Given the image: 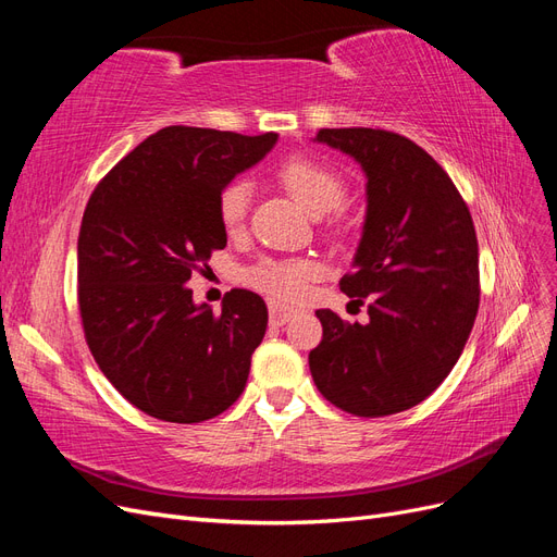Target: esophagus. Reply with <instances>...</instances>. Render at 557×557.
Here are the masks:
<instances>
[{
	"label": "esophagus",
	"instance_id": "obj_1",
	"mask_svg": "<svg viewBox=\"0 0 557 557\" xmlns=\"http://www.w3.org/2000/svg\"><path fill=\"white\" fill-rule=\"evenodd\" d=\"M297 313V309H290V307H281V305H272L269 307V323L281 327L288 323V320Z\"/></svg>",
	"mask_w": 557,
	"mask_h": 557
}]
</instances>
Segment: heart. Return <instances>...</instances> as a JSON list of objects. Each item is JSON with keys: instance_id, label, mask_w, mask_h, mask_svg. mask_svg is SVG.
I'll use <instances>...</instances> for the list:
<instances>
[{"instance_id": "obj_1", "label": "heart", "mask_w": 557, "mask_h": 557, "mask_svg": "<svg viewBox=\"0 0 557 557\" xmlns=\"http://www.w3.org/2000/svg\"><path fill=\"white\" fill-rule=\"evenodd\" d=\"M278 178L301 207L313 218H323L339 209L346 199V181L334 166L315 158H290L281 164ZM252 188L244 178L227 183L218 195V215L225 230H239L248 215ZM318 276V267L309 260H262L248 272V283L278 299H299L309 281Z\"/></svg>"}]
</instances>
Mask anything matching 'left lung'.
<instances>
[{"instance_id":"8db88e82","label":"left lung","mask_w":557,"mask_h":557,"mask_svg":"<svg viewBox=\"0 0 557 557\" xmlns=\"http://www.w3.org/2000/svg\"><path fill=\"white\" fill-rule=\"evenodd\" d=\"M315 144L360 164L364 223L342 290L364 325L318 309L313 383L352 416L407 411L450 374L479 311V244L460 193L411 139L372 127L320 129Z\"/></svg>"}]
</instances>
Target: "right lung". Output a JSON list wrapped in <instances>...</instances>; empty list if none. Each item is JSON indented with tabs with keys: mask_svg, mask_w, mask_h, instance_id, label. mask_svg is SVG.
<instances>
[{
	"mask_svg": "<svg viewBox=\"0 0 557 557\" xmlns=\"http://www.w3.org/2000/svg\"><path fill=\"white\" fill-rule=\"evenodd\" d=\"M276 141L274 132L164 127L90 195L78 232L83 332L111 385L148 416L201 423L244 393L267 330L262 297L232 290L213 313L185 283L227 246L218 195Z\"/></svg>",
	"mask_w": 557,
	"mask_h": 557,
	"instance_id": "1",
	"label": "right lung"
}]
</instances>
